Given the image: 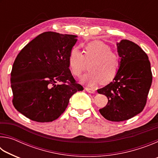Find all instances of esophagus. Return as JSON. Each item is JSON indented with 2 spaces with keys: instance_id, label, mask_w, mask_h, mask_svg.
<instances>
[{
  "instance_id": "1",
  "label": "esophagus",
  "mask_w": 158,
  "mask_h": 158,
  "mask_svg": "<svg viewBox=\"0 0 158 158\" xmlns=\"http://www.w3.org/2000/svg\"><path fill=\"white\" fill-rule=\"evenodd\" d=\"M85 90H86L88 93H94L95 92V90H93L92 89H90V88H85Z\"/></svg>"
}]
</instances>
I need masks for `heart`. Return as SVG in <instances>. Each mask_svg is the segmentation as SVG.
Returning a JSON list of instances; mask_svg holds the SVG:
<instances>
[{"label": "heart", "instance_id": "obj_1", "mask_svg": "<svg viewBox=\"0 0 158 158\" xmlns=\"http://www.w3.org/2000/svg\"><path fill=\"white\" fill-rule=\"evenodd\" d=\"M90 63L89 72L83 75L80 80L90 87L100 84L111 82L118 73L121 60L118 55L113 52L111 47L105 42L95 40L85 47L84 56L78 48H72L69 53L68 65L72 74L79 77L86 69L85 62Z\"/></svg>", "mask_w": 158, "mask_h": 158}]
</instances>
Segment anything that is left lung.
I'll list each match as a JSON object with an SVG mask.
<instances>
[{"label":"left lung","mask_w":158,"mask_h":158,"mask_svg":"<svg viewBox=\"0 0 158 158\" xmlns=\"http://www.w3.org/2000/svg\"><path fill=\"white\" fill-rule=\"evenodd\" d=\"M121 57L119 72L113 81L98 90L108 98L100 113L108 121H126L143 111L153 76L148 57L137 44L127 40L117 43Z\"/></svg>","instance_id":"left-lung-1"}]
</instances>
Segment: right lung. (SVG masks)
Masks as SVG:
<instances>
[{"instance_id":"1","label":"right lung","mask_w":158,"mask_h":158,"mask_svg":"<svg viewBox=\"0 0 158 158\" xmlns=\"http://www.w3.org/2000/svg\"><path fill=\"white\" fill-rule=\"evenodd\" d=\"M77 37L44 32L19 53L10 77L12 103L28 118L40 123L54 121L65 111L72 95L84 90L68 65Z\"/></svg>"}]
</instances>
